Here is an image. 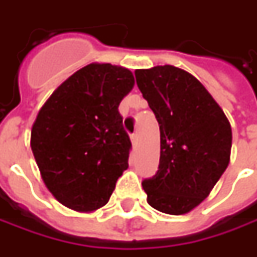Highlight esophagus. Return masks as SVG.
<instances>
[{
	"label": "esophagus",
	"mask_w": 257,
	"mask_h": 257,
	"mask_svg": "<svg viewBox=\"0 0 257 257\" xmlns=\"http://www.w3.org/2000/svg\"><path fill=\"white\" fill-rule=\"evenodd\" d=\"M137 140H139V136H137V133L132 134V143L137 144Z\"/></svg>",
	"instance_id": "esophagus-1"
}]
</instances>
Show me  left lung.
Wrapping results in <instances>:
<instances>
[{
  "instance_id": "left-lung-1",
  "label": "left lung",
  "mask_w": 257,
  "mask_h": 257,
  "mask_svg": "<svg viewBox=\"0 0 257 257\" xmlns=\"http://www.w3.org/2000/svg\"><path fill=\"white\" fill-rule=\"evenodd\" d=\"M136 81L160 127V163L144 179L147 203L184 214L209 196L230 160L232 127L203 84L173 65L136 70Z\"/></svg>"
}]
</instances>
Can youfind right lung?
Instances as JSON below:
<instances>
[{
    "instance_id": "add662e5",
    "label": "right lung",
    "mask_w": 257,
    "mask_h": 257,
    "mask_svg": "<svg viewBox=\"0 0 257 257\" xmlns=\"http://www.w3.org/2000/svg\"><path fill=\"white\" fill-rule=\"evenodd\" d=\"M134 85L130 70L88 64L60 85L31 130V150L48 190L77 212L104 206L128 167L132 142L118 111Z\"/></svg>"
}]
</instances>
